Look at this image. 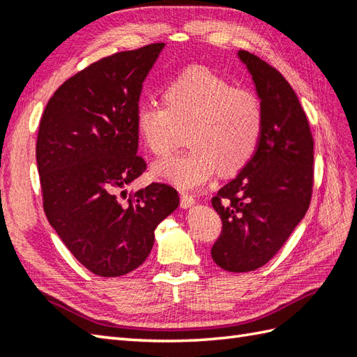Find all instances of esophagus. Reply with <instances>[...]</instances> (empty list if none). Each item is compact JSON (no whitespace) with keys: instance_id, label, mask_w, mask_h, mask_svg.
Wrapping results in <instances>:
<instances>
[{"instance_id":"34e87169","label":"esophagus","mask_w":357,"mask_h":357,"mask_svg":"<svg viewBox=\"0 0 357 357\" xmlns=\"http://www.w3.org/2000/svg\"><path fill=\"white\" fill-rule=\"evenodd\" d=\"M193 204H195V198L192 195H188L185 192L181 193V207L188 208V207H192Z\"/></svg>"}]
</instances>
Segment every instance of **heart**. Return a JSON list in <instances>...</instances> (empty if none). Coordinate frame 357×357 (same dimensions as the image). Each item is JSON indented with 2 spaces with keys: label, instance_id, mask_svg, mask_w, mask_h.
Wrapping results in <instances>:
<instances>
[{
  "label": "heart",
  "instance_id": "obj_1",
  "mask_svg": "<svg viewBox=\"0 0 357 357\" xmlns=\"http://www.w3.org/2000/svg\"><path fill=\"white\" fill-rule=\"evenodd\" d=\"M165 102L142 101L135 124L146 146L164 155L176 141L178 126L192 124L187 133L190 150L159 159L151 167L158 179L181 188H195L221 170L242 169L259 144L262 105L259 98L204 67L178 75L165 89Z\"/></svg>",
  "mask_w": 357,
  "mask_h": 357
}]
</instances>
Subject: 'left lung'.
Instances as JSON below:
<instances>
[{
	"instance_id": "obj_1",
	"label": "left lung",
	"mask_w": 357,
	"mask_h": 357,
	"mask_svg": "<svg viewBox=\"0 0 357 357\" xmlns=\"http://www.w3.org/2000/svg\"><path fill=\"white\" fill-rule=\"evenodd\" d=\"M262 105V135L253 158L211 199L222 221L211 247L219 267L244 273L267 264L305 216L313 190V136L294 90L275 67L245 50Z\"/></svg>"
}]
</instances>
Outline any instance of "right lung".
I'll return each mask as SVG.
<instances>
[{
    "instance_id": "1",
    "label": "right lung",
    "mask_w": 357,
    "mask_h": 357,
    "mask_svg": "<svg viewBox=\"0 0 357 357\" xmlns=\"http://www.w3.org/2000/svg\"><path fill=\"white\" fill-rule=\"evenodd\" d=\"M164 43L119 52L67 79L49 100L36 139L44 211L72 255L102 278L138 268L178 192L153 183L127 195L146 170L138 153L142 82Z\"/></svg>"
}]
</instances>
